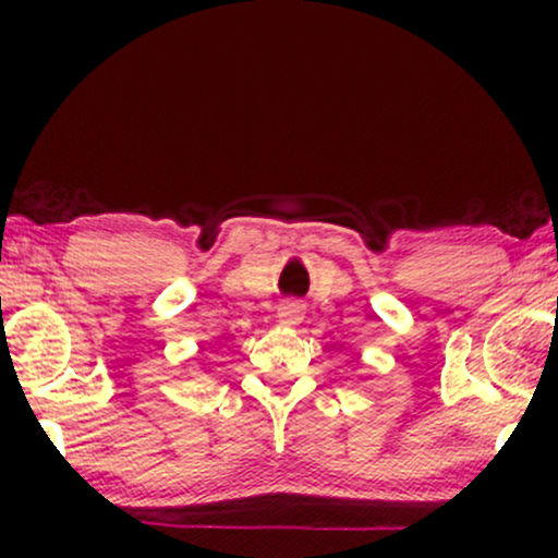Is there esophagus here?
I'll return each mask as SVG.
<instances>
[{
    "label": "esophagus",
    "instance_id": "1",
    "mask_svg": "<svg viewBox=\"0 0 558 558\" xmlns=\"http://www.w3.org/2000/svg\"><path fill=\"white\" fill-rule=\"evenodd\" d=\"M278 317L280 323L288 325V328H293V325H299L301 319H304V306H301L299 301H286V304L278 310Z\"/></svg>",
    "mask_w": 558,
    "mask_h": 558
}]
</instances>
